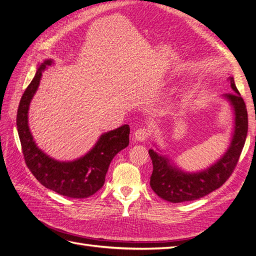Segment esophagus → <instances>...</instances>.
Segmentation results:
<instances>
[{
    "label": "esophagus",
    "instance_id": "obj_1",
    "mask_svg": "<svg viewBox=\"0 0 256 256\" xmlns=\"http://www.w3.org/2000/svg\"><path fill=\"white\" fill-rule=\"evenodd\" d=\"M150 136V130L143 127V128H138V130H136V132L134 134V138L136 141H138V142H143L145 141L147 138H148Z\"/></svg>",
    "mask_w": 256,
    "mask_h": 256
}]
</instances>
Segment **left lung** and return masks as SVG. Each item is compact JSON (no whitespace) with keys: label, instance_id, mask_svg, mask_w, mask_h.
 <instances>
[{"label":"left lung","instance_id":"8db88e82","mask_svg":"<svg viewBox=\"0 0 256 256\" xmlns=\"http://www.w3.org/2000/svg\"><path fill=\"white\" fill-rule=\"evenodd\" d=\"M232 94H223L234 113V129L230 143L220 159L200 172H186L173 164L166 154L150 150L152 161L150 187L158 196L171 203L189 202L203 198L220 188L233 173L248 134V112L242 97L240 96L234 76H228Z\"/></svg>","mask_w":256,"mask_h":256}]
</instances>
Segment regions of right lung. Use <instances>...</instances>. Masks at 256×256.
<instances>
[{"instance_id": "1", "label": "right lung", "mask_w": 256, "mask_h": 256, "mask_svg": "<svg viewBox=\"0 0 256 256\" xmlns=\"http://www.w3.org/2000/svg\"><path fill=\"white\" fill-rule=\"evenodd\" d=\"M52 63V60H46L38 66L32 82L21 97L17 129L22 152L30 171L46 188L67 198H88L104 186L108 168L115 154L129 145L130 128L129 125H122L102 134L88 152L72 161H58L42 152L30 134L28 109L40 86L42 72Z\"/></svg>"}]
</instances>
